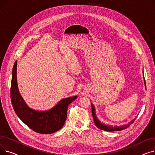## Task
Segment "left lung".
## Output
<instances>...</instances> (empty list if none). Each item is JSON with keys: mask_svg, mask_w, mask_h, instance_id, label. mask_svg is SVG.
<instances>
[{"mask_svg": "<svg viewBox=\"0 0 155 155\" xmlns=\"http://www.w3.org/2000/svg\"><path fill=\"white\" fill-rule=\"evenodd\" d=\"M144 84H145V86H146V82L144 80ZM92 116H93V119L94 120V123L96 125V126L97 127H99V129L104 130V131H121V130H123L126 129L127 127H128L131 124H133L134 120H136V118L134 119H133L131 123H129V124H126V125H124V126H107L105 125V124H102L101 122L97 119V118L95 116V109H94V106L92 104Z\"/></svg>", "mask_w": 155, "mask_h": 155, "instance_id": "8db88e82", "label": "left lung"}]
</instances>
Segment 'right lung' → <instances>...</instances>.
<instances>
[{"instance_id": "obj_1", "label": "right lung", "mask_w": 155, "mask_h": 155, "mask_svg": "<svg viewBox=\"0 0 155 155\" xmlns=\"http://www.w3.org/2000/svg\"><path fill=\"white\" fill-rule=\"evenodd\" d=\"M17 61L12 69L11 86V100L18 116L34 131L41 134H51L59 131L63 126L67 117L69 104L77 96L63 99L51 110L36 111L30 109L23 101L17 85Z\"/></svg>"}]
</instances>
